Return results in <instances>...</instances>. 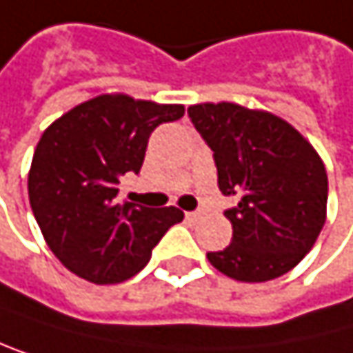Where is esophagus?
Returning <instances> with one entry per match:
<instances>
[{
  "instance_id": "esophagus-1",
  "label": "esophagus",
  "mask_w": 353,
  "mask_h": 353,
  "mask_svg": "<svg viewBox=\"0 0 353 353\" xmlns=\"http://www.w3.org/2000/svg\"><path fill=\"white\" fill-rule=\"evenodd\" d=\"M201 216H203V212H199V210H196V212H186V218H188V220H192V222L201 220Z\"/></svg>"
}]
</instances>
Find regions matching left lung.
Listing matches in <instances>:
<instances>
[{
  "instance_id": "8db88e82",
  "label": "left lung",
  "mask_w": 353,
  "mask_h": 353,
  "mask_svg": "<svg viewBox=\"0 0 353 353\" xmlns=\"http://www.w3.org/2000/svg\"><path fill=\"white\" fill-rule=\"evenodd\" d=\"M214 154L218 188L237 196L224 212L233 239L210 263L237 281H269L294 269L326 222L328 178L318 152L294 127L237 103L188 108Z\"/></svg>"
}]
</instances>
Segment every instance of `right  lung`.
I'll return each instance as SVG.
<instances>
[{
    "label": "right lung",
    "mask_w": 353,
    "mask_h": 353,
    "mask_svg": "<svg viewBox=\"0 0 353 353\" xmlns=\"http://www.w3.org/2000/svg\"><path fill=\"white\" fill-rule=\"evenodd\" d=\"M182 116V105L101 94L44 131L31 161L29 203L48 248L72 273L92 283L125 281L182 222L175 208L118 201L120 178L139 173L152 131Z\"/></svg>",
    "instance_id": "obj_1"
}]
</instances>
